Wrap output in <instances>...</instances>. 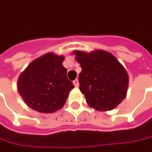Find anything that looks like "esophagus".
I'll return each instance as SVG.
<instances>
[{
  "instance_id": "obj_1",
  "label": "esophagus",
  "mask_w": 152,
  "mask_h": 152,
  "mask_svg": "<svg viewBox=\"0 0 152 152\" xmlns=\"http://www.w3.org/2000/svg\"><path fill=\"white\" fill-rule=\"evenodd\" d=\"M73 84L75 85V87H76V88H78V87H79V82H78V80H77V79H76V80L73 82Z\"/></svg>"
}]
</instances>
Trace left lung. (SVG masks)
Returning <instances> with one entry per match:
<instances>
[{"label":"left lung","instance_id":"8db88e82","mask_svg":"<svg viewBox=\"0 0 152 152\" xmlns=\"http://www.w3.org/2000/svg\"><path fill=\"white\" fill-rule=\"evenodd\" d=\"M72 53L82 67L79 88L87 104L98 111L114 109L126 97L129 76L124 66L103 50Z\"/></svg>","mask_w":152,"mask_h":152}]
</instances>
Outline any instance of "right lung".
Wrapping results in <instances>:
<instances>
[{"label":"right lung","mask_w":152,"mask_h":152,"mask_svg":"<svg viewBox=\"0 0 152 152\" xmlns=\"http://www.w3.org/2000/svg\"><path fill=\"white\" fill-rule=\"evenodd\" d=\"M64 56L48 52L33 60L21 72L17 88L31 109L50 113L61 109L74 85L67 77Z\"/></svg>","instance_id":"obj_1"}]
</instances>
